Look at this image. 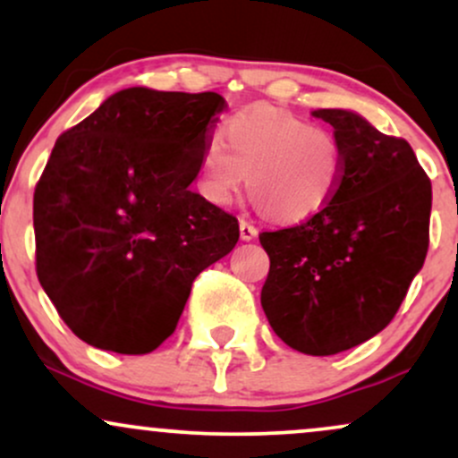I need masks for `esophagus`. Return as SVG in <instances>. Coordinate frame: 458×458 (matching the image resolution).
Returning a JSON list of instances; mask_svg holds the SVG:
<instances>
[{
    "instance_id": "esophagus-1",
    "label": "esophagus",
    "mask_w": 458,
    "mask_h": 458,
    "mask_svg": "<svg viewBox=\"0 0 458 458\" xmlns=\"http://www.w3.org/2000/svg\"><path fill=\"white\" fill-rule=\"evenodd\" d=\"M239 233H241V239H243V241H251V239H256L259 230H256V225H251L250 222H245V219H241Z\"/></svg>"
}]
</instances>
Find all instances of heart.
Returning <instances> with one entry per match:
<instances>
[{
  "label": "heart",
  "mask_w": 458,
  "mask_h": 458,
  "mask_svg": "<svg viewBox=\"0 0 458 458\" xmlns=\"http://www.w3.org/2000/svg\"><path fill=\"white\" fill-rule=\"evenodd\" d=\"M343 178L344 146L338 135L273 107L230 115L222 135L204 141L199 155V193L213 207H230L250 181V191L280 224L318 215Z\"/></svg>",
  "instance_id": "heart-1"
}]
</instances>
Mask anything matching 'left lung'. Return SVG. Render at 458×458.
I'll return each mask as SVG.
<instances>
[{"label":"left lung","mask_w":458,"mask_h":458,"mask_svg":"<svg viewBox=\"0 0 458 458\" xmlns=\"http://www.w3.org/2000/svg\"><path fill=\"white\" fill-rule=\"evenodd\" d=\"M344 146V178L318 215L262 233L260 303L291 349L335 355L387 327L428 250L430 181L404 140L351 109H314Z\"/></svg>","instance_id":"left-lung-1"}]
</instances>
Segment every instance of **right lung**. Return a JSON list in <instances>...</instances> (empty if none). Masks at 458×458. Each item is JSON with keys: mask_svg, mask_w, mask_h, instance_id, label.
Listing matches in <instances>:
<instances>
[{"mask_svg": "<svg viewBox=\"0 0 458 458\" xmlns=\"http://www.w3.org/2000/svg\"><path fill=\"white\" fill-rule=\"evenodd\" d=\"M217 92L127 88L57 138L34 191L36 273L83 343L150 353L191 284L233 251L239 222L189 185Z\"/></svg>", "mask_w": 458, "mask_h": 458, "instance_id": "obj_1", "label": "right lung"}]
</instances>
